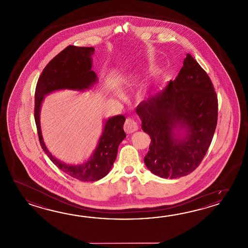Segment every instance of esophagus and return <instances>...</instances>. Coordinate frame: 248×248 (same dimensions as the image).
Returning a JSON list of instances; mask_svg holds the SVG:
<instances>
[{"instance_id":"obj_1","label":"esophagus","mask_w":248,"mask_h":248,"mask_svg":"<svg viewBox=\"0 0 248 248\" xmlns=\"http://www.w3.org/2000/svg\"><path fill=\"white\" fill-rule=\"evenodd\" d=\"M138 129V123L133 118H127L126 122L124 124V130L127 134H131L133 132L137 131Z\"/></svg>"}]
</instances>
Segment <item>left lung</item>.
Listing matches in <instances>:
<instances>
[{"mask_svg":"<svg viewBox=\"0 0 248 248\" xmlns=\"http://www.w3.org/2000/svg\"><path fill=\"white\" fill-rule=\"evenodd\" d=\"M137 113L151 137L144 163L153 174L174 179L193 172L205 157L217 125L218 99L209 76L187 54L175 79L140 103ZM177 128L186 129L185 139L174 135Z\"/></svg>","mask_w":248,"mask_h":248,"instance_id":"left-lung-1","label":"left lung"}]
</instances>
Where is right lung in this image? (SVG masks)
<instances>
[{
	"mask_svg": "<svg viewBox=\"0 0 248 248\" xmlns=\"http://www.w3.org/2000/svg\"><path fill=\"white\" fill-rule=\"evenodd\" d=\"M94 50L93 47L70 45L58 53L43 69L38 79L34 95V120L43 151L58 169L83 182L97 181L106 176L111 170L116 159L118 147L126 137L123 129L125 117L118 115L109 119L92 157L86 163L72 166L62 163L47 151L42 140L40 110L44 95L52 91L64 89L83 90L94 85L97 80L96 74L91 70V56L94 54Z\"/></svg>",
	"mask_w": 248,
	"mask_h": 248,
	"instance_id": "right-lung-1",
	"label": "right lung"
}]
</instances>
